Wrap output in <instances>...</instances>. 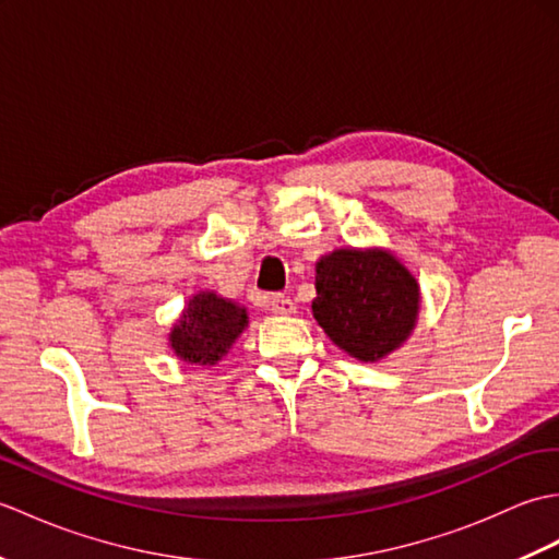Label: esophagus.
<instances>
[{"mask_svg":"<svg viewBox=\"0 0 559 559\" xmlns=\"http://www.w3.org/2000/svg\"><path fill=\"white\" fill-rule=\"evenodd\" d=\"M269 307H271L273 314H293L295 312V302L288 298V295H283V293L271 295Z\"/></svg>","mask_w":559,"mask_h":559,"instance_id":"1","label":"esophagus"}]
</instances>
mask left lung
Masks as SVG:
<instances>
[{"label": "left lung", "mask_w": 559, "mask_h": 559, "mask_svg": "<svg viewBox=\"0 0 559 559\" xmlns=\"http://www.w3.org/2000/svg\"><path fill=\"white\" fill-rule=\"evenodd\" d=\"M418 305V283L386 252L336 249L319 259L314 319L353 358L374 362L399 348Z\"/></svg>", "instance_id": "8db88e82"}]
</instances>
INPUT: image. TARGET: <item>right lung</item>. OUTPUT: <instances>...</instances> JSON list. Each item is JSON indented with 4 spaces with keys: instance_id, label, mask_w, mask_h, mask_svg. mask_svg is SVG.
I'll use <instances>...</instances> for the list:
<instances>
[{
    "instance_id": "add662e5",
    "label": "right lung",
    "mask_w": 559,
    "mask_h": 559,
    "mask_svg": "<svg viewBox=\"0 0 559 559\" xmlns=\"http://www.w3.org/2000/svg\"><path fill=\"white\" fill-rule=\"evenodd\" d=\"M247 326V312L216 293H199L175 324L170 346L177 358L192 365L218 362Z\"/></svg>"
}]
</instances>
